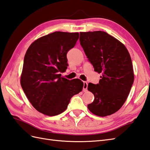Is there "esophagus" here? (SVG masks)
<instances>
[{
	"instance_id": "34e87169",
	"label": "esophagus",
	"mask_w": 150,
	"mask_h": 150,
	"mask_svg": "<svg viewBox=\"0 0 150 150\" xmlns=\"http://www.w3.org/2000/svg\"><path fill=\"white\" fill-rule=\"evenodd\" d=\"M88 83L84 81L83 82V91L86 92L88 90Z\"/></svg>"
}]
</instances>
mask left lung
I'll list each match as a JSON object with an SVG mask.
<instances>
[{
  "mask_svg": "<svg viewBox=\"0 0 150 150\" xmlns=\"http://www.w3.org/2000/svg\"><path fill=\"white\" fill-rule=\"evenodd\" d=\"M79 40L95 71L102 74L98 83H88V89L95 100L88 108L96 116H109L122 107L134 83L129 52L123 43L103 31L81 33Z\"/></svg>",
  "mask_w": 150,
  "mask_h": 150,
  "instance_id": "obj_1",
  "label": "left lung"
}]
</instances>
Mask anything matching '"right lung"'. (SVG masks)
<instances>
[{"label": "right lung", "mask_w": 150, "mask_h": 150, "mask_svg": "<svg viewBox=\"0 0 150 150\" xmlns=\"http://www.w3.org/2000/svg\"><path fill=\"white\" fill-rule=\"evenodd\" d=\"M78 33L54 32L30 45L24 57L21 86L40 112L56 116L67 109L71 97L81 92L80 79L61 77L68 64L67 52L75 47Z\"/></svg>", "instance_id": "add662e5"}]
</instances>
